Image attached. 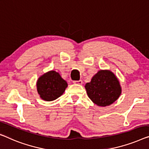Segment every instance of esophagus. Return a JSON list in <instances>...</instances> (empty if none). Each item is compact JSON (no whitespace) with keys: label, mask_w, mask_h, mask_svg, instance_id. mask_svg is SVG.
Segmentation results:
<instances>
[{"label":"esophagus","mask_w":149,"mask_h":149,"mask_svg":"<svg viewBox=\"0 0 149 149\" xmlns=\"http://www.w3.org/2000/svg\"><path fill=\"white\" fill-rule=\"evenodd\" d=\"M83 83V81H82L81 79H79L78 81H74V84H79V85H81Z\"/></svg>","instance_id":"obj_1"}]
</instances>
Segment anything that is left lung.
<instances>
[{
  "label": "left lung",
  "instance_id": "8db88e82",
  "mask_svg": "<svg viewBox=\"0 0 149 149\" xmlns=\"http://www.w3.org/2000/svg\"><path fill=\"white\" fill-rule=\"evenodd\" d=\"M88 97L97 106H106L114 102L121 94L119 81L110 71L100 70L85 86Z\"/></svg>",
  "mask_w": 149,
  "mask_h": 149
}]
</instances>
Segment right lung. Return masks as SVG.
Here are the masks:
<instances>
[{
	"label": "right lung",
	"mask_w": 149,
	"mask_h": 149,
	"mask_svg": "<svg viewBox=\"0 0 149 149\" xmlns=\"http://www.w3.org/2000/svg\"><path fill=\"white\" fill-rule=\"evenodd\" d=\"M37 87L42 99L45 101H53L63 94L68 84L59 73L51 71L39 77Z\"/></svg>",
	"instance_id": "right-lung-1"
}]
</instances>
